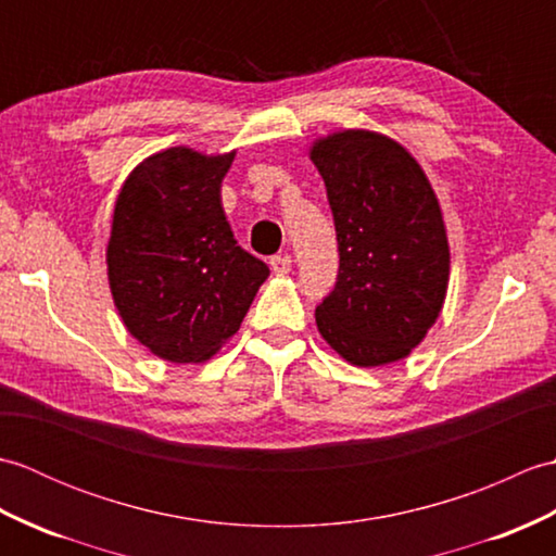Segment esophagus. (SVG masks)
<instances>
[{"instance_id": "34e87169", "label": "esophagus", "mask_w": 556, "mask_h": 556, "mask_svg": "<svg viewBox=\"0 0 556 556\" xmlns=\"http://www.w3.org/2000/svg\"><path fill=\"white\" fill-rule=\"evenodd\" d=\"M269 267L275 275H289L291 271V257L289 255H275L269 260Z\"/></svg>"}]
</instances>
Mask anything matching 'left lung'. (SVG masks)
I'll list each match as a JSON object with an SVG mask.
<instances>
[{
  "instance_id": "8db88e82",
  "label": "left lung",
  "mask_w": 556,
  "mask_h": 556,
  "mask_svg": "<svg viewBox=\"0 0 556 556\" xmlns=\"http://www.w3.org/2000/svg\"><path fill=\"white\" fill-rule=\"evenodd\" d=\"M339 241L337 287L317 332L341 358L380 368L410 356L448 289L446 227L418 160L384 134L344 128L313 140Z\"/></svg>"
}]
</instances>
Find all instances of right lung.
<instances>
[{"mask_svg":"<svg viewBox=\"0 0 556 556\" xmlns=\"http://www.w3.org/2000/svg\"><path fill=\"white\" fill-rule=\"evenodd\" d=\"M236 150H160L126 176L108 241L124 327L169 363H203L239 332L269 267L236 243L222 181Z\"/></svg>","mask_w":556,"mask_h":556,"instance_id":"1","label":"right lung"}]
</instances>
